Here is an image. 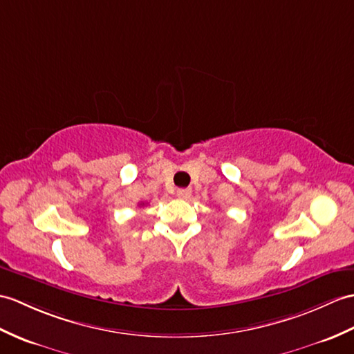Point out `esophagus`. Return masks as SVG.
I'll use <instances>...</instances> for the list:
<instances>
[{
  "label": "esophagus",
  "instance_id": "34e87169",
  "mask_svg": "<svg viewBox=\"0 0 354 354\" xmlns=\"http://www.w3.org/2000/svg\"><path fill=\"white\" fill-rule=\"evenodd\" d=\"M176 196L179 199H188V197L192 196V188H179L176 192Z\"/></svg>",
  "mask_w": 354,
  "mask_h": 354
}]
</instances>
